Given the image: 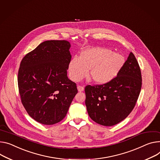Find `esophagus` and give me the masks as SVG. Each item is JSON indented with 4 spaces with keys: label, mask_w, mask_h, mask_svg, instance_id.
Masks as SVG:
<instances>
[{
    "label": "esophagus",
    "mask_w": 160,
    "mask_h": 160,
    "mask_svg": "<svg viewBox=\"0 0 160 160\" xmlns=\"http://www.w3.org/2000/svg\"><path fill=\"white\" fill-rule=\"evenodd\" d=\"M78 90L79 92H82V91H84V88L83 87H82V86L79 85V86H78Z\"/></svg>",
    "instance_id": "esophagus-1"
}]
</instances>
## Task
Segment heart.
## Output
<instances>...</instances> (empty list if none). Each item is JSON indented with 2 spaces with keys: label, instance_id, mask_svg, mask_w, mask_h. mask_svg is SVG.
Wrapping results in <instances>:
<instances>
[{
  "label": "heart",
  "instance_id": "heart-1",
  "mask_svg": "<svg viewBox=\"0 0 160 160\" xmlns=\"http://www.w3.org/2000/svg\"><path fill=\"white\" fill-rule=\"evenodd\" d=\"M124 62L121 54L107 48L95 47L81 52L80 58L73 57L68 65V73L72 80L79 81L87 76L91 68L92 79L98 83H106L117 76Z\"/></svg>",
  "mask_w": 160,
  "mask_h": 160
}]
</instances>
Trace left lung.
I'll return each mask as SVG.
<instances>
[{"label": "left lung", "mask_w": 160, "mask_h": 160, "mask_svg": "<svg viewBox=\"0 0 160 160\" xmlns=\"http://www.w3.org/2000/svg\"><path fill=\"white\" fill-rule=\"evenodd\" d=\"M142 81L139 64L131 52L115 78L104 84L86 86L85 104L90 117L104 126L124 120L136 105Z\"/></svg>", "instance_id": "obj_1"}]
</instances>
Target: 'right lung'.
Segmentation results:
<instances>
[{
  "instance_id": "obj_1",
  "label": "right lung",
  "mask_w": 160,
  "mask_h": 160,
  "mask_svg": "<svg viewBox=\"0 0 160 160\" xmlns=\"http://www.w3.org/2000/svg\"><path fill=\"white\" fill-rule=\"evenodd\" d=\"M66 40H47L23 58L18 73L21 102L29 115L44 125L66 116L78 93L67 77L72 56Z\"/></svg>"
}]
</instances>
